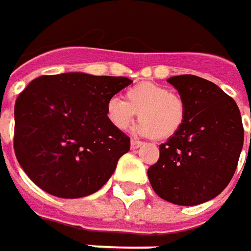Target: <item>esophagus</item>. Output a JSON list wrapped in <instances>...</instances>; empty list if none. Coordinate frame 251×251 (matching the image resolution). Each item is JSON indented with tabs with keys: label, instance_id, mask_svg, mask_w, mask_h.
Masks as SVG:
<instances>
[{
	"label": "esophagus",
	"instance_id": "34e87169",
	"mask_svg": "<svg viewBox=\"0 0 251 251\" xmlns=\"http://www.w3.org/2000/svg\"><path fill=\"white\" fill-rule=\"evenodd\" d=\"M141 145H142V142H141V141H137V140L131 141V150H138Z\"/></svg>",
	"mask_w": 251,
	"mask_h": 251
}]
</instances>
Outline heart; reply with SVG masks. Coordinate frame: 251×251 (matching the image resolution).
Segmentation results:
<instances>
[{
    "label": "heart",
    "instance_id": "heart-1",
    "mask_svg": "<svg viewBox=\"0 0 251 251\" xmlns=\"http://www.w3.org/2000/svg\"><path fill=\"white\" fill-rule=\"evenodd\" d=\"M135 113L140 124L137 131L163 141L176 135L186 119L184 99L170 92L168 86L155 82H141L124 93V100L113 98L106 104V114L119 130L128 128Z\"/></svg>",
    "mask_w": 251,
    "mask_h": 251
}]
</instances>
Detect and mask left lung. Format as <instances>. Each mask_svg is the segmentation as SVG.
I'll use <instances>...</instances> for the list:
<instances>
[{
    "mask_svg": "<svg viewBox=\"0 0 251 251\" xmlns=\"http://www.w3.org/2000/svg\"><path fill=\"white\" fill-rule=\"evenodd\" d=\"M186 103L176 135L159 145V159L148 169L153 191L177 205L212 200L232 180L245 131L236 101L219 86L196 75L168 79Z\"/></svg>",
    "mask_w": 251,
    "mask_h": 251,
    "instance_id": "1",
    "label": "left lung"
}]
</instances>
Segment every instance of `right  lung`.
<instances>
[{
	"label": "right lung",
	"mask_w": 251,
	"mask_h": 251,
	"mask_svg": "<svg viewBox=\"0 0 251 251\" xmlns=\"http://www.w3.org/2000/svg\"><path fill=\"white\" fill-rule=\"evenodd\" d=\"M131 82L67 73L29 83L15 101L14 150L30 180L61 198L103 187L130 151V138L107 119L106 104Z\"/></svg>",
	"instance_id": "1"
}]
</instances>
